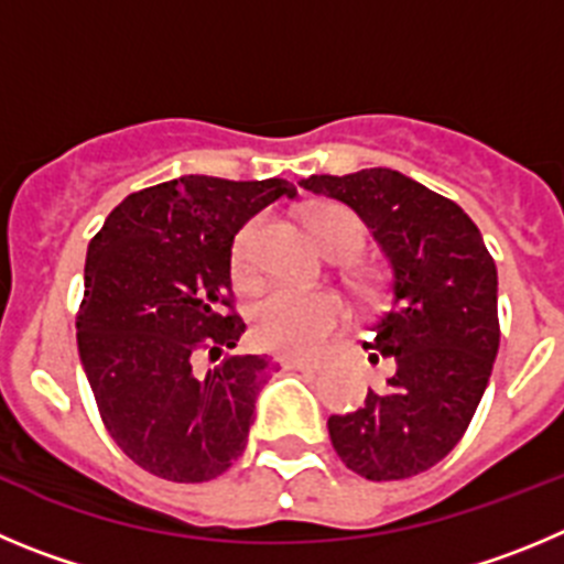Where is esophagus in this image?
Here are the masks:
<instances>
[{"instance_id":"1","label":"esophagus","mask_w":564,"mask_h":564,"mask_svg":"<svg viewBox=\"0 0 564 564\" xmlns=\"http://www.w3.org/2000/svg\"><path fill=\"white\" fill-rule=\"evenodd\" d=\"M281 365L289 370H303V373H317V370L323 368V365L312 362V359H283Z\"/></svg>"}]
</instances>
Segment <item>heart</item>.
Listing matches in <instances>:
<instances>
[{
  "mask_svg": "<svg viewBox=\"0 0 564 564\" xmlns=\"http://www.w3.org/2000/svg\"><path fill=\"white\" fill-rule=\"evenodd\" d=\"M256 236L258 225H247L232 245V275L236 281H250L256 272ZM312 236L326 252H357L362 245V221L345 207H326L312 219ZM252 334L258 345L283 357H312L343 326L345 303L334 292L319 289L272 286L258 297L250 312Z\"/></svg>",
  "mask_w": 564,
  "mask_h": 564,
  "instance_id": "obj_1",
  "label": "heart"
}]
</instances>
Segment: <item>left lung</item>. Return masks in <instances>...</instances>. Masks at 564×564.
I'll list each match as a JSON object with an SVG mask.
<instances>
[{"instance_id": "obj_1", "label": "left lung", "mask_w": 564, "mask_h": 564, "mask_svg": "<svg viewBox=\"0 0 564 564\" xmlns=\"http://www.w3.org/2000/svg\"><path fill=\"white\" fill-rule=\"evenodd\" d=\"M301 187L351 207L390 270L365 348L370 362L393 359V377L328 419L332 444L362 478H413L458 444L484 399L500 345L497 267L455 202L399 171L314 174Z\"/></svg>"}]
</instances>
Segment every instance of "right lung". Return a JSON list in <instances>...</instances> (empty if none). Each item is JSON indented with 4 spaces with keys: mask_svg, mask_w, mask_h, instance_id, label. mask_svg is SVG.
Listing matches in <instances>:
<instances>
[{
    "mask_svg": "<svg viewBox=\"0 0 564 564\" xmlns=\"http://www.w3.org/2000/svg\"><path fill=\"white\" fill-rule=\"evenodd\" d=\"M292 182L187 174L126 196L89 241L78 354L115 444L156 478L202 484L245 453L272 362L225 357L245 334L230 308L232 238Z\"/></svg>",
    "mask_w": 564,
    "mask_h": 564,
    "instance_id": "1",
    "label": "right lung"
}]
</instances>
